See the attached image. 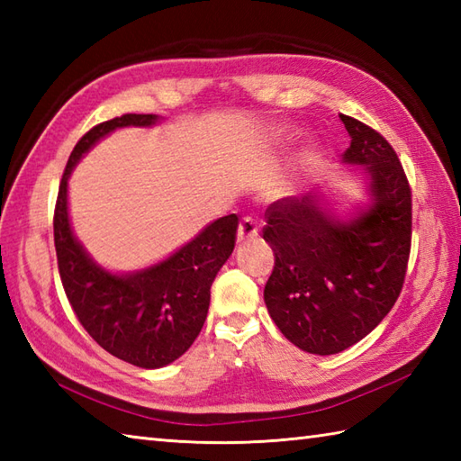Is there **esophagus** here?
<instances>
[{"instance_id":"esophagus-1","label":"esophagus","mask_w":461,"mask_h":461,"mask_svg":"<svg viewBox=\"0 0 461 461\" xmlns=\"http://www.w3.org/2000/svg\"><path fill=\"white\" fill-rule=\"evenodd\" d=\"M258 233H259V225H258V221L253 220V218H249V215H246V218H243V220L240 221L238 240H240V241L253 240V238H258Z\"/></svg>"}]
</instances>
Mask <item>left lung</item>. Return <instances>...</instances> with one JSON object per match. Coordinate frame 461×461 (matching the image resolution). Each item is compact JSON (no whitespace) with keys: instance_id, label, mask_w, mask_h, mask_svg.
Returning a JSON list of instances; mask_svg holds the SVG:
<instances>
[{"instance_id":"left-lung-1","label":"left lung","mask_w":461,"mask_h":461,"mask_svg":"<svg viewBox=\"0 0 461 461\" xmlns=\"http://www.w3.org/2000/svg\"><path fill=\"white\" fill-rule=\"evenodd\" d=\"M342 154L370 178L372 205L357 220L339 221L317 195L281 198L263 228L276 266L266 305L287 340L311 355H335L365 339L402 291L412 246V190L390 142L352 116Z\"/></svg>"}]
</instances>
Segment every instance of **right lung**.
I'll return each instance as SVG.
<instances>
[{
	"mask_svg": "<svg viewBox=\"0 0 461 461\" xmlns=\"http://www.w3.org/2000/svg\"><path fill=\"white\" fill-rule=\"evenodd\" d=\"M154 122L156 114H122L83 134L68 156L53 215L59 276L77 319L96 345L140 368L170 365L200 335L210 287L236 248L240 225L236 213L223 215L166 261L132 276H113L86 256L67 213V180L73 166L114 129Z\"/></svg>",
	"mask_w": 461,
	"mask_h": 461,
	"instance_id": "obj_1",
	"label": "right lung"
}]
</instances>
